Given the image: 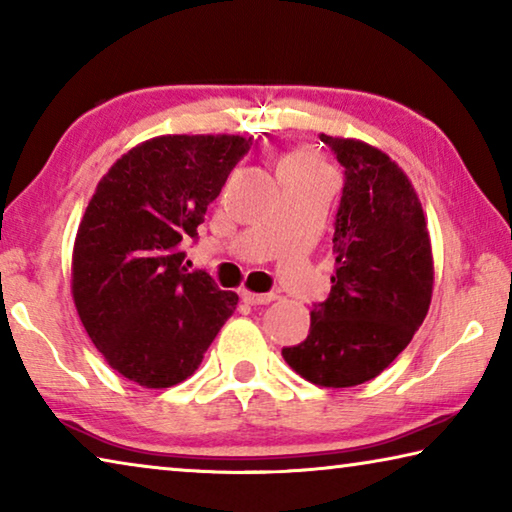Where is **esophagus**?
I'll list each match as a JSON object with an SVG mask.
<instances>
[{
  "instance_id": "esophagus-1",
  "label": "esophagus",
  "mask_w": 512,
  "mask_h": 512,
  "mask_svg": "<svg viewBox=\"0 0 512 512\" xmlns=\"http://www.w3.org/2000/svg\"><path fill=\"white\" fill-rule=\"evenodd\" d=\"M241 298L248 305H268V302L275 300V293H250V291H241Z\"/></svg>"
}]
</instances>
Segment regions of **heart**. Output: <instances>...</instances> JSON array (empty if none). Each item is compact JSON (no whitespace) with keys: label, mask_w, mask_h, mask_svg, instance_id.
<instances>
[{"label":"heart","mask_w":512,"mask_h":512,"mask_svg":"<svg viewBox=\"0 0 512 512\" xmlns=\"http://www.w3.org/2000/svg\"><path fill=\"white\" fill-rule=\"evenodd\" d=\"M280 171H323V164H320L309 151H296L284 155L280 162Z\"/></svg>","instance_id":"heart-1"}]
</instances>
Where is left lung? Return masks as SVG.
Listing matches in <instances>:
<instances>
[{"label":"left lung","mask_w":512,"mask_h":512,"mask_svg":"<svg viewBox=\"0 0 512 512\" xmlns=\"http://www.w3.org/2000/svg\"><path fill=\"white\" fill-rule=\"evenodd\" d=\"M345 169L334 221L332 291L311 311L307 339L282 357L311 384L375 379L411 343L429 311L431 241L418 194L375 146L320 135Z\"/></svg>","instance_id":"1"}]
</instances>
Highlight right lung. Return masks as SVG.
I'll list each match as a JSON object with an SVG mask.
<instances>
[{"label":"right lung","instance_id":"1","mask_svg":"<svg viewBox=\"0 0 512 512\" xmlns=\"http://www.w3.org/2000/svg\"><path fill=\"white\" fill-rule=\"evenodd\" d=\"M253 137L162 135L112 164L83 214L72 296L110 368L144 388L194 375L239 296L185 268L207 205Z\"/></svg>","mask_w":512,"mask_h":512}]
</instances>
